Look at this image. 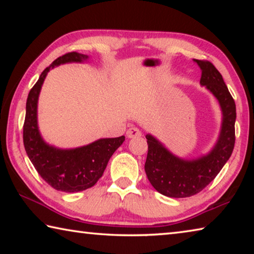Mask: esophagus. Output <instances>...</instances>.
Segmentation results:
<instances>
[{
    "instance_id": "esophagus-1",
    "label": "esophagus",
    "mask_w": 254,
    "mask_h": 254,
    "mask_svg": "<svg viewBox=\"0 0 254 254\" xmlns=\"http://www.w3.org/2000/svg\"><path fill=\"white\" fill-rule=\"evenodd\" d=\"M141 134H142V133H141V131L139 130V128L137 127H130L128 128V130L127 131V137H137V136H141Z\"/></svg>"
}]
</instances>
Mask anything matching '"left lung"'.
<instances>
[{
	"mask_svg": "<svg viewBox=\"0 0 254 254\" xmlns=\"http://www.w3.org/2000/svg\"><path fill=\"white\" fill-rule=\"evenodd\" d=\"M194 62L201 70L200 85L213 94L221 106L222 126L213 149L190 160L175 156L153 135H145L148 142L144 165L147 177L157 191L173 198L190 197L203 190L229 160L235 143L236 109L233 97L212 63L198 59Z\"/></svg>",
	"mask_w": 254,
	"mask_h": 254,
	"instance_id": "1",
	"label": "left lung"
}]
</instances>
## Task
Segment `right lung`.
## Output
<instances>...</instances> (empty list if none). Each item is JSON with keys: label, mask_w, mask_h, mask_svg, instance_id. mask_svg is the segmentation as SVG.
Segmentation results:
<instances>
[{"label": "right lung", "mask_w": 254, "mask_h": 254, "mask_svg": "<svg viewBox=\"0 0 254 254\" xmlns=\"http://www.w3.org/2000/svg\"><path fill=\"white\" fill-rule=\"evenodd\" d=\"M89 57L78 53H68L55 60L41 72L30 91L25 106L23 144L30 161L42 179L60 191L77 192L93 187L107 166L112 154L126 136L98 139L83 147L60 149L42 139L38 127V100L47 74L56 66L68 63H85Z\"/></svg>", "instance_id": "add662e5"}]
</instances>
